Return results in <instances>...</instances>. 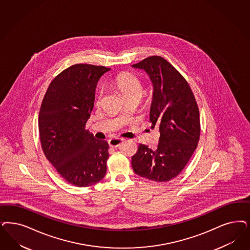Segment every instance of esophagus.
I'll return each instance as SVG.
<instances>
[{
  "label": "esophagus",
  "instance_id": "34e87169",
  "mask_svg": "<svg viewBox=\"0 0 250 250\" xmlns=\"http://www.w3.org/2000/svg\"><path fill=\"white\" fill-rule=\"evenodd\" d=\"M123 138H113L109 139L108 143H109V146H112V147H117V146L120 145L121 143L123 142Z\"/></svg>",
  "mask_w": 250,
  "mask_h": 250
}]
</instances>
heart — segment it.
<instances>
[{"label":"heart","mask_w":250,"mask_h":250,"mask_svg":"<svg viewBox=\"0 0 250 250\" xmlns=\"http://www.w3.org/2000/svg\"><path fill=\"white\" fill-rule=\"evenodd\" d=\"M114 86H116L122 94L124 95L126 100L130 99H140V97L143 94V86L138 79L134 74L131 73H121L119 74L113 82ZM104 92L103 90H100L96 96V104H101L103 100Z\"/></svg>","instance_id":"obj_1"}]
</instances>
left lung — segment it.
Instances as JSON below:
<instances>
[{
  "label": "left lung",
  "instance_id": "obj_1",
  "mask_svg": "<svg viewBox=\"0 0 250 250\" xmlns=\"http://www.w3.org/2000/svg\"><path fill=\"white\" fill-rule=\"evenodd\" d=\"M144 70L153 86L149 121L160 130L156 148L139 144L132 157L138 175L155 182L176 177L193 155L200 136L198 104L188 83L161 56H150L133 64Z\"/></svg>",
  "mask_w": 250,
  "mask_h": 250
}]
</instances>
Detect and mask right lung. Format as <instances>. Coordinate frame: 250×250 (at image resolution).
<instances>
[{
  "mask_svg": "<svg viewBox=\"0 0 250 250\" xmlns=\"http://www.w3.org/2000/svg\"><path fill=\"white\" fill-rule=\"evenodd\" d=\"M110 68L78 63L63 70L48 87L39 115L42 146L66 182L92 186L106 174L108 142L85 129L99 79Z\"/></svg>",
  "mask_w": 250,
  "mask_h": 250,
  "instance_id": "add662e5",
  "label": "right lung"
}]
</instances>
